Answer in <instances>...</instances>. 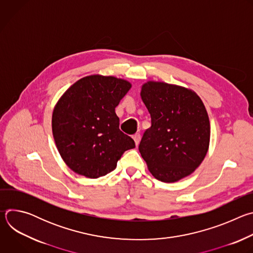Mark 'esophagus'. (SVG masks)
<instances>
[{
	"label": "esophagus",
	"mask_w": 253,
	"mask_h": 253,
	"mask_svg": "<svg viewBox=\"0 0 253 253\" xmlns=\"http://www.w3.org/2000/svg\"><path fill=\"white\" fill-rule=\"evenodd\" d=\"M133 139H134V141H135L136 146H138V144H139L140 139H141V135H140L139 133H136L135 135H133Z\"/></svg>",
	"instance_id": "34e87169"
}]
</instances>
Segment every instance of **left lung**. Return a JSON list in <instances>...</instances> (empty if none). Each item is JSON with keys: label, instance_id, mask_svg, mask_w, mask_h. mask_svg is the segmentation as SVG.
Returning <instances> with one entry per match:
<instances>
[{"label": "left lung", "instance_id": "obj_1", "mask_svg": "<svg viewBox=\"0 0 253 253\" xmlns=\"http://www.w3.org/2000/svg\"><path fill=\"white\" fill-rule=\"evenodd\" d=\"M140 95L151 116V127L139 144L149 171L162 182L190 175L203 161L210 141L203 102L189 89L163 82L145 83Z\"/></svg>", "mask_w": 253, "mask_h": 253}]
</instances>
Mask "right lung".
Instances as JSON below:
<instances>
[{
  "instance_id": "add662e5",
  "label": "right lung",
  "mask_w": 253,
  "mask_h": 253,
  "mask_svg": "<svg viewBox=\"0 0 253 253\" xmlns=\"http://www.w3.org/2000/svg\"><path fill=\"white\" fill-rule=\"evenodd\" d=\"M131 84L112 76H87L60 98L52 117L58 151L74 172L99 178L113 171L134 140L119 129L115 108Z\"/></svg>"
}]
</instances>
